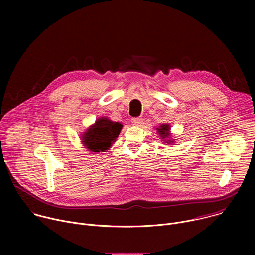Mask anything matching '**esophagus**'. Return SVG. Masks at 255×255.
Masks as SVG:
<instances>
[{
	"mask_svg": "<svg viewBox=\"0 0 255 255\" xmlns=\"http://www.w3.org/2000/svg\"><path fill=\"white\" fill-rule=\"evenodd\" d=\"M142 119L141 118H132V123L134 125H141L142 124Z\"/></svg>",
	"mask_w": 255,
	"mask_h": 255,
	"instance_id": "1",
	"label": "esophagus"
}]
</instances>
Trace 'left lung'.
I'll list each match as a JSON object with an SVG mask.
<instances>
[{
  "label": "left lung",
  "mask_w": 255,
  "mask_h": 255,
  "mask_svg": "<svg viewBox=\"0 0 255 255\" xmlns=\"http://www.w3.org/2000/svg\"><path fill=\"white\" fill-rule=\"evenodd\" d=\"M155 130L159 134V137L161 138L162 143H166L168 145H174L176 139L171 138L172 134L170 133V125L169 124H161Z\"/></svg>",
  "instance_id": "left-lung-1"
}]
</instances>
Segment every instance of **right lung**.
<instances>
[{"label":"right lung","instance_id":"1","mask_svg":"<svg viewBox=\"0 0 255 255\" xmlns=\"http://www.w3.org/2000/svg\"><path fill=\"white\" fill-rule=\"evenodd\" d=\"M123 125L108 117H99L96 122L81 135V142L90 152H105L116 142Z\"/></svg>","mask_w":255,"mask_h":255}]
</instances>
